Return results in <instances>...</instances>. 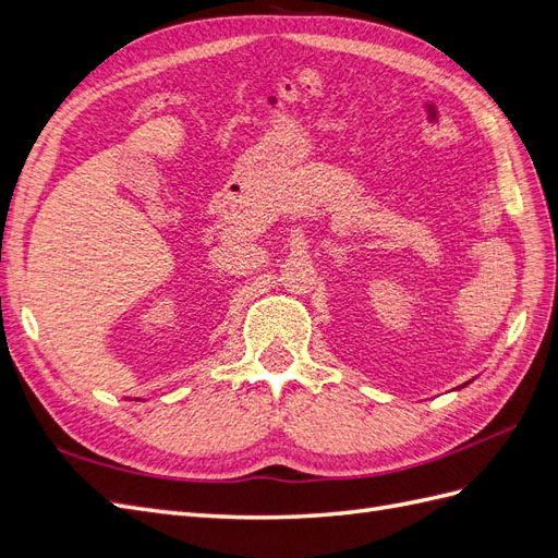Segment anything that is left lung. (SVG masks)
I'll list each match as a JSON object with an SVG mask.
<instances>
[{
	"label": "left lung",
	"instance_id": "8db88e82",
	"mask_svg": "<svg viewBox=\"0 0 558 558\" xmlns=\"http://www.w3.org/2000/svg\"><path fill=\"white\" fill-rule=\"evenodd\" d=\"M470 381H465V384H461V386H456V391H459V388H463V386H468Z\"/></svg>",
	"mask_w": 558,
	"mask_h": 558
}]
</instances>
